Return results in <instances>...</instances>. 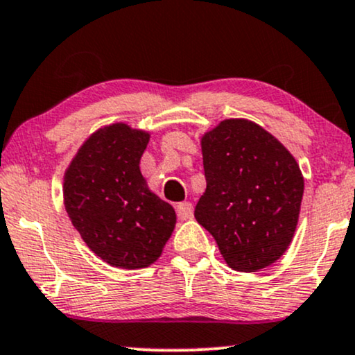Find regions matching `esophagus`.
Wrapping results in <instances>:
<instances>
[{
	"instance_id": "obj_1",
	"label": "esophagus",
	"mask_w": 355,
	"mask_h": 355,
	"mask_svg": "<svg viewBox=\"0 0 355 355\" xmlns=\"http://www.w3.org/2000/svg\"><path fill=\"white\" fill-rule=\"evenodd\" d=\"M177 215L180 216L182 220H189L193 216V205L190 202H182L177 205Z\"/></svg>"
}]
</instances>
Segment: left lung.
Returning a JSON list of instances; mask_svg holds the SVG:
<instances>
[{
	"instance_id": "8db88e82",
	"label": "left lung",
	"mask_w": 355,
	"mask_h": 355,
	"mask_svg": "<svg viewBox=\"0 0 355 355\" xmlns=\"http://www.w3.org/2000/svg\"><path fill=\"white\" fill-rule=\"evenodd\" d=\"M207 190L195 218L230 268L251 272L279 259L294 236L304 180L294 157L263 127L223 121L202 139Z\"/></svg>"
}]
</instances>
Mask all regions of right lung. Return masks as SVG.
I'll list each match as a JSON object with an SVG mask.
<instances>
[{
	"label": "right lung",
	"instance_id": "obj_1",
	"mask_svg": "<svg viewBox=\"0 0 355 355\" xmlns=\"http://www.w3.org/2000/svg\"><path fill=\"white\" fill-rule=\"evenodd\" d=\"M148 134L114 123L85 140L64 177V205L83 240L112 266L152 264L175 226L172 205L147 189Z\"/></svg>",
	"mask_w": 355,
	"mask_h": 355
}]
</instances>
